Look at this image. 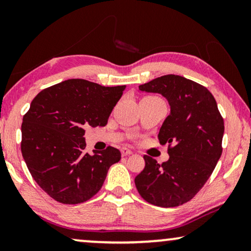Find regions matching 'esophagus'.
<instances>
[{
	"label": "esophagus",
	"instance_id": "1",
	"mask_svg": "<svg viewBox=\"0 0 251 251\" xmlns=\"http://www.w3.org/2000/svg\"><path fill=\"white\" fill-rule=\"evenodd\" d=\"M121 154H122V156H128V155H131V154H132V151H131V150H129V149H126V147H123V149L121 150Z\"/></svg>",
	"mask_w": 251,
	"mask_h": 251
}]
</instances>
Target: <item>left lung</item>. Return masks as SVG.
I'll use <instances>...</instances> for the list:
<instances>
[{"label":"left lung","mask_w":251,"mask_h":251,"mask_svg":"<svg viewBox=\"0 0 251 251\" xmlns=\"http://www.w3.org/2000/svg\"><path fill=\"white\" fill-rule=\"evenodd\" d=\"M139 90L161 94L169 102L170 114L157 136L160 144H168L169 160L159 164L144 155L145 168L135 178L137 191L151 204L178 207L211 176L223 152L224 120L211 92L179 75L156 77Z\"/></svg>","instance_id":"left-lung-1"}]
</instances>
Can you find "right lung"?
Listing matches in <instances>:
<instances>
[{
    "mask_svg": "<svg viewBox=\"0 0 251 251\" xmlns=\"http://www.w3.org/2000/svg\"><path fill=\"white\" fill-rule=\"evenodd\" d=\"M126 85L102 87L71 78L44 89L30 102L22 125V154L34 180L65 204L88 201L98 193L118 149L87 153L88 126H104Z\"/></svg>",
    "mask_w": 251,
    "mask_h": 251,
    "instance_id": "1",
    "label": "right lung"
}]
</instances>
